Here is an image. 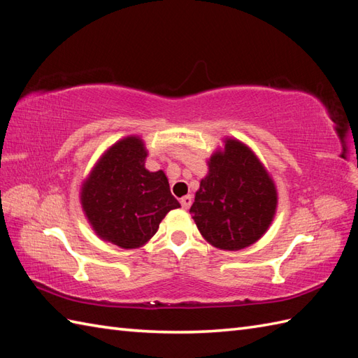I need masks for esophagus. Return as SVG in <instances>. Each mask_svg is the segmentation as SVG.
Here are the masks:
<instances>
[{
  "label": "esophagus",
  "instance_id": "34e87169",
  "mask_svg": "<svg viewBox=\"0 0 358 358\" xmlns=\"http://www.w3.org/2000/svg\"><path fill=\"white\" fill-rule=\"evenodd\" d=\"M180 203H181V206H182V209H189V207L192 206V196H190V195L182 196Z\"/></svg>",
  "mask_w": 358,
  "mask_h": 358
}]
</instances>
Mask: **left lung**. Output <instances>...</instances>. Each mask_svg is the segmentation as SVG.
<instances>
[{"label":"left lung","mask_w":358,"mask_h":358,"mask_svg":"<svg viewBox=\"0 0 358 358\" xmlns=\"http://www.w3.org/2000/svg\"><path fill=\"white\" fill-rule=\"evenodd\" d=\"M278 195L267 171L238 140L210 157L190 215L201 235L222 250H241L256 243L273 221Z\"/></svg>","instance_id":"obj_1"}]
</instances>
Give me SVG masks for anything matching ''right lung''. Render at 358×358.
Segmentation results:
<instances>
[{"instance_id": "right-lung-1", "label": "right lung", "mask_w": 358, "mask_h": 358, "mask_svg": "<svg viewBox=\"0 0 358 358\" xmlns=\"http://www.w3.org/2000/svg\"><path fill=\"white\" fill-rule=\"evenodd\" d=\"M146 149L137 137L108 149L82 189V207L96 234L122 248L151 239L166 213L178 209L164 172L145 169Z\"/></svg>"}]
</instances>
